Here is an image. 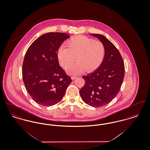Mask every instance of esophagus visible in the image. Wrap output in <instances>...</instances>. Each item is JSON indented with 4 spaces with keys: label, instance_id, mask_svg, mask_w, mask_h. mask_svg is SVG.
<instances>
[{
    "label": "esophagus",
    "instance_id": "obj_1",
    "mask_svg": "<svg viewBox=\"0 0 150 150\" xmlns=\"http://www.w3.org/2000/svg\"><path fill=\"white\" fill-rule=\"evenodd\" d=\"M77 78V76H72L71 79L72 80H74L75 79H76Z\"/></svg>",
    "mask_w": 150,
    "mask_h": 150
}]
</instances>
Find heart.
I'll return each instance as SVG.
<instances>
[{
  "label": "heart",
  "mask_w": 150,
  "mask_h": 150,
  "mask_svg": "<svg viewBox=\"0 0 150 150\" xmlns=\"http://www.w3.org/2000/svg\"><path fill=\"white\" fill-rule=\"evenodd\" d=\"M67 47L61 45L57 50V59L61 67L66 69L73 63L74 57L77 62L67 69L68 74L78 75L86 70H96L102 64L105 48L99 40L85 36H76L67 42Z\"/></svg>",
  "instance_id": "b5f03b06"
}]
</instances>
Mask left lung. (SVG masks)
Here are the masks:
<instances>
[{
    "label": "left lung",
    "instance_id": "1",
    "mask_svg": "<svg viewBox=\"0 0 150 150\" xmlns=\"http://www.w3.org/2000/svg\"><path fill=\"white\" fill-rule=\"evenodd\" d=\"M97 37L105 48V55L96 71L83 76L85 84L79 92L83 100L93 107L109 103L119 93L125 74L124 63L114 45L100 34H91Z\"/></svg>",
    "mask_w": 150,
    "mask_h": 150
}]
</instances>
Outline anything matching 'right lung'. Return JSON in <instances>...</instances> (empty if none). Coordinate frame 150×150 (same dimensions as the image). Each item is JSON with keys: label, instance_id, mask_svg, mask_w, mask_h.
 <instances>
[{"label": "right lung", "instance_id": "right-lung-1", "mask_svg": "<svg viewBox=\"0 0 150 150\" xmlns=\"http://www.w3.org/2000/svg\"><path fill=\"white\" fill-rule=\"evenodd\" d=\"M70 36L48 33L39 37L26 51L22 64V78L27 92L37 103L51 106L63 98L72 81L60 67L57 50Z\"/></svg>", "mask_w": 150, "mask_h": 150}]
</instances>
